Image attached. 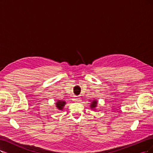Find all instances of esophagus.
I'll return each mask as SVG.
<instances>
[{"label":"esophagus","instance_id":"34e87169","mask_svg":"<svg viewBox=\"0 0 153 153\" xmlns=\"http://www.w3.org/2000/svg\"><path fill=\"white\" fill-rule=\"evenodd\" d=\"M81 100V99L79 97H76V98H74V100L75 101H80Z\"/></svg>","mask_w":153,"mask_h":153}]
</instances>
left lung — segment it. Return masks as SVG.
<instances>
[{"label":"left lung","mask_w":153,"mask_h":153,"mask_svg":"<svg viewBox=\"0 0 153 153\" xmlns=\"http://www.w3.org/2000/svg\"><path fill=\"white\" fill-rule=\"evenodd\" d=\"M90 101H91V105H90V108H91V109L92 110H97V105H98V101L97 100H90Z\"/></svg>","instance_id":"8db88e82"}]
</instances>
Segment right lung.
<instances>
[{
    "mask_svg": "<svg viewBox=\"0 0 153 153\" xmlns=\"http://www.w3.org/2000/svg\"><path fill=\"white\" fill-rule=\"evenodd\" d=\"M65 104H66L65 101L64 100H56V103H55L56 108H57L59 110H62Z\"/></svg>",
    "mask_w": 153,
    "mask_h": 153,
    "instance_id": "obj_1",
    "label": "right lung"
}]
</instances>
